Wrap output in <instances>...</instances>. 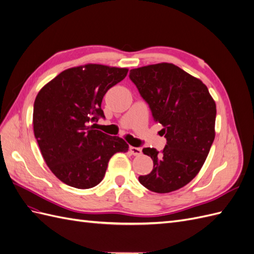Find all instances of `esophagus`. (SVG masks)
Returning a JSON list of instances; mask_svg holds the SVG:
<instances>
[{
    "label": "esophagus",
    "instance_id": "34e87169",
    "mask_svg": "<svg viewBox=\"0 0 254 254\" xmlns=\"http://www.w3.org/2000/svg\"><path fill=\"white\" fill-rule=\"evenodd\" d=\"M129 150H130V152H131V155H133V156H141L142 155V149L141 148H137V147H133V146H130Z\"/></svg>",
    "mask_w": 254,
    "mask_h": 254
}]
</instances>
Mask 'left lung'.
<instances>
[{
  "instance_id": "left-lung-1",
  "label": "left lung",
  "mask_w": 254,
  "mask_h": 254,
  "mask_svg": "<svg viewBox=\"0 0 254 254\" xmlns=\"http://www.w3.org/2000/svg\"><path fill=\"white\" fill-rule=\"evenodd\" d=\"M129 77L166 137L162 151L143 149L152 159L153 168L139 181L155 193H171L187 186L201 170L215 137L216 104L200 79L173 64L132 68Z\"/></svg>"
}]
</instances>
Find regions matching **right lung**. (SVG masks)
<instances>
[{"mask_svg": "<svg viewBox=\"0 0 254 254\" xmlns=\"http://www.w3.org/2000/svg\"><path fill=\"white\" fill-rule=\"evenodd\" d=\"M128 68L88 64L67 68L39 91L34 104V134L52 173L67 186L91 189L101 182L110 158L128 144L90 126L105 118L102 102Z\"/></svg>", "mask_w": 254, "mask_h": 254, "instance_id": "1", "label": "right lung"}]
</instances>
